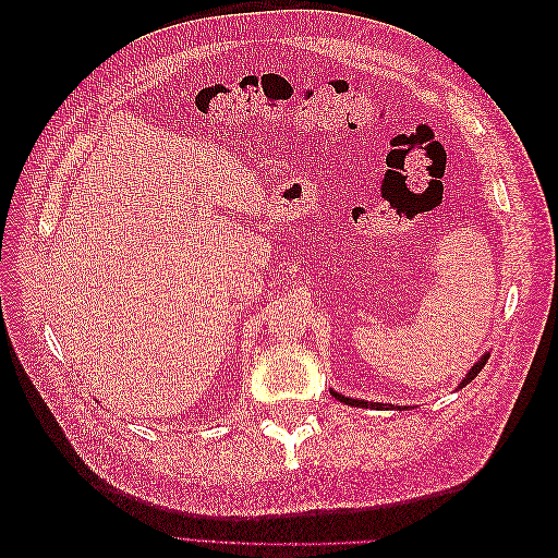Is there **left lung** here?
Returning <instances> with one entry per match:
<instances>
[{
    "mask_svg": "<svg viewBox=\"0 0 558 558\" xmlns=\"http://www.w3.org/2000/svg\"><path fill=\"white\" fill-rule=\"evenodd\" d=\"M486 361H488V353H484V356L475 363V365H472L470 369H468V375L461 379V384H459V388H463V386H468L472 379H475L480 373H482V367L486 365ZM330 393L337 398V400H340V402H344V404H351V408H377V410H410L408 408V404H391V402H367V400H359V398H349V396H342V393H337V391H332V388H330Z\"/></svg>",
    "mask_w": 558,
    "mask_h": 558,
    "instance_id": "8db88e82",
    "label": "left lung"
}]
</instances>
